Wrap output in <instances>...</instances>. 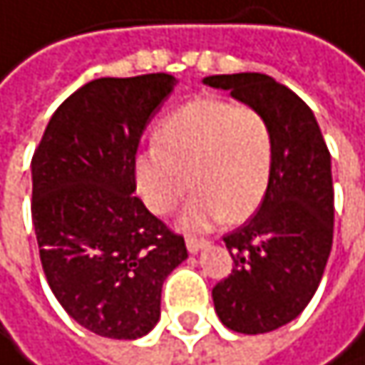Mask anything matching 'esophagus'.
Masks as SVG:
<instances>
[{"label": "esophagus", "mask_w": 365, "mask_h": 365, "mask_svg": "<svg viewBox=\"0 0 365 365\" xmlns=\"http://www.w3.org/2000/svg\"><path fill=\"white\" fill-rule=\"evenodd\" d=\"M207 246H210L207 240H199V237H188V240H186V248H188L190 255H197V252H201V250L207 248Z\"/></svg>", "instance_id": "obj_1"}]
</instances>
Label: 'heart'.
Returning <instances> with one entry per match:
<instances>
[{
    "instance_id": "b5f03b06",
    "label": "heart",
    "mask_w": 365,
    "mask_h": 365,
    "mask_svg": "<svg viewBox=\"0 0 365 365\" xmlns=\"http://www.w3.org/2000/svg\"><path fill=\"white\" fill-rule=\"evenodd\" d=\"M153 138L155 145L134 155L132 175L140 201L155 216L173 212L190 186L197 192L179 222L192 231L222 218L242 222L265 201L274 134L259 108L195 98L168 113Z\"/></svg>"
}]
</instances>
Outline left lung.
Masks as SVG:
<instances>
[{
	"mask_svg": "<svg viewBox=\"0 0 365 365\" xmlns=\"http://www.w3.org/2000/svg\"><path fill=\"white\" fill-rule=\"evenodd\" d=\"M203 83L259 108L272 125L269 190L259 212L225 237L235 267L212 291L222 325L267 334L297 319L323 278L334 242L331 155L310 106L272 76L216 74Z\"/></svg>",
	"mask_w": 365,
	"mask_h": 365,
	"instance_id": "1",
	"label": "left lung"
}]
</instances>
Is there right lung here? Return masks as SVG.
<instances>
[{
	"label": "right lung",
	"instance_id": "right-lung-1",
	"mask_svg": "<svg viewBox=\"0 0 365 365\" xmlns=\"http://www.w3.org/2000/svg\"><path fill=\"white\" fill-rule=\"evenodd\" d=\"M177 78H96L53 113L31 158V220L48 287L85 329L136 340L160 319L186 242L134 197L138 140Z\"/></svg>",
	"mask_w": 365,
	"mask_h": 365
}]
</instances>
